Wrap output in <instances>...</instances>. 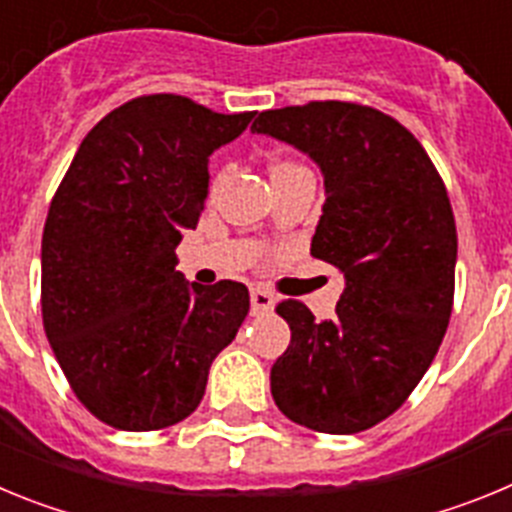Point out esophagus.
Here are the masks:
<instances>
[{"label":"esophagus","mask_w":512,"mask_h":512,"mask_svg":"<svg viewBox=\"0 0 512 512\" xmlns=\"http://www.w3.org/2000/svg\"><path fill=\"white\" fill-rule=\"evenodd\" d=\"M274 295L271 292H266V289L261 287H253L251 289V312L253 315H264V312H271L274 310Z\"/></svg>","instance_id":"obj_1"}]
</instances>
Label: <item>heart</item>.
<instances>
[{"label": "heart", "mask_w": 512, "mask_h": 512, "mask_svg": "<svg viewBox=\"0 0 512 512\" xmlns=\"http://www.w3.org/2000/svg\"><path fill=\"white\" fill-rule=\"evenodd\" d=\"M292 166L295 164H287V161H282V164H277L274 169H271V174H274V171H282V169H292Z\"/></svg>", "instance_id": "b5f03b06"}]
</instances>
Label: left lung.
I'll return each mask as SVG.
<instances>
[{"mask_svg":"<svg viewBox=\"0 0 512 512\" xmlns=\"http://www.w3.org/2000/svg\"><path fill=\"white\" fill-rule=\"evenodd\" d=\"M251 130L318 164L325 205L310 253L346 277L333 320L318 323L297 300L277 305L292 341L271 366V397L312 431H366L408 400L449 325V194L415 135L372 107H282L261 112Z\"/></svg>","mask_w":512,"mask_h":512,"instance_id":"1","label":"left lung"}]
</instances>
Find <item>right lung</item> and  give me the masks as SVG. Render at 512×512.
<instances>
[{
    "label": "right lung",
    "instance_id": "1",
    "mask_svg": "<svg viewBox=\"0 0 512 512\" xmlns=\"http://www.w3.org/2000/svg\"><path fill=\"white\" fill-rule=\"evenodd\" d=\"M251 120L179 94L130 99L81 140L53 197L45 336L74 395L112 428L158 431L192 415L246 320V284H189L176 246L205 210L210 156Z\"/></svg>",
    "mask_w": 512,
    "mask_h": 512
}]
</instances>
